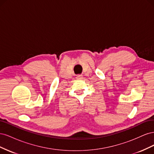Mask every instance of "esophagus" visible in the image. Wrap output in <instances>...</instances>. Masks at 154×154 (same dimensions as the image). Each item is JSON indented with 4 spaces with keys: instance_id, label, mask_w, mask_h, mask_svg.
Listing matches in <instances>:
<instances>
[{
    "instance_id": "esophagus-1",
    "label": "esophagus",
    "mask_w": 154,
    "mask_h": 154,
    "mask_svg": "<svg viewBox=\"0 0 154 154\" xmlns=\"http://www.w3.org/2000/svg\"><path fill=\"white\" fill-rule=\"evenodd\" d=\"M76 78L78 79V80H82V79L83 78V75L82 74H78V75L76 76Z\"/></svg>"
}]
</instances>
